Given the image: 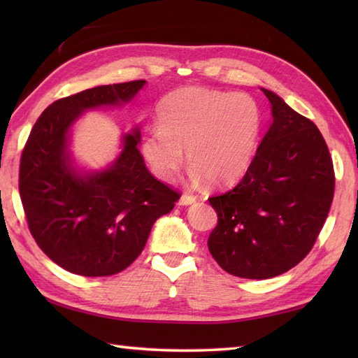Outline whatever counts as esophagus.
Here are the masks:
<instances>
[{
	"label": "esophagus",
	"mask_w": 358,
	"mask_h": 358,
	"mask_svg": "<svg viewBox=\"0 0 358 358\" xmlns=\"http://www.w3.org/2000/svg\"><path fill=\"white\" fill-rule=\"evenodd\" d=\"M195 201H196V196L189 195V194H183V195L180 196L178 204H181V206H189V204H192Z\"/></svg>",
	"instance_id": "34e87169"
}]
</instances>
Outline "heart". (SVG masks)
<instances>
[{
  "label": "heart",
  "instance_id": "obj_1",
  "mask_svg": "<svg viewBox=\"0 0 358 358\" xmlns=\"http://www.w3.org/2000/svg\"><path fill=\"white\" fill-rule=\"evenodd\" d=\"M158 129L144 135L141 152L163 181L172 180L185 162L191 180L226 187L238 181L255 157L262 110L254 96L209 87H183L158 104Z\"/></svg>",
  "mask_w": 358,
  "mask_h": 358
}]
</instances>
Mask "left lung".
Masks as SVG:
<instances>
[{
    "instance_id": "obj_1",
    "label": "left lung",
    "mask_w": 358,
    "mask_h": 358,
    "mask_svg": "<svg viewBox=\"0 0 358 358\" xmlns=\"http://www.w3.org/2000/svg\"><path fill=\"white\" fill-rule=\"evenodd\" d=\"M272 123L245 177L210 196L218 223L208 248L235 277H277L305 258L320 234L334 199L332 158L313 121L263 89Z\"/></svg>"
}]
</instances>
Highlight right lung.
I'll list each match as a JSON object with an SVG mask.
<instances>
[{"mask_svg": "<svg viewBox=\"0 0 358 358\" xmlns=\"http://www.w3.org/2000/svg\"><path fill=\"white\" fill-rule=\"evenodd\" d=\"M144 85L98 86L52 103L22 150L20 195L29 231L53 263L77 275L124 271L141 254L154 223L180 199L148 171L138 126L121 136V152L104 169H80L71 154L72 126L83 113L127 104Z\"/></svg>", "mask_w": 358, "mask_h": 358, "instance_id": "1", "label": "right lung"}]
</instances>
